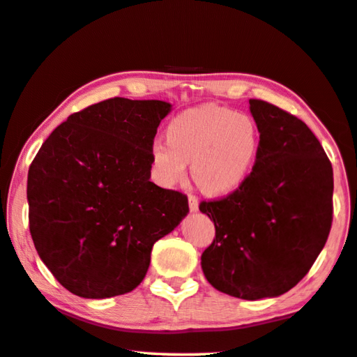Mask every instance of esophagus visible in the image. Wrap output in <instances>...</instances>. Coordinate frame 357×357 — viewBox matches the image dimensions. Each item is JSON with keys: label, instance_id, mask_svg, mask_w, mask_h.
I'll return each mask as SVG.
<instances>
[{"label": "esophagus", "instance_id": "34e87169", "mask_svg": "<svg viewBox=\"0 0 357 357\" xmlns=\"http://www.w3.org/2000/svg\"><path fill=\"white\" fill-rule=\"evenodd\" d=\"M189 209L192 213L199 211V200H197L194 195H189Z\"/></svg>", "mask_w": 357, "mask_h": 357}]
</instances>
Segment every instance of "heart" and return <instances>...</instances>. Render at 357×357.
Segmentation results:
<instances>
[{
	"instance_id": "1",
	"label": "heart",
	"mask_w": 357,
	"mask_h": 357,
	"mask_svg": "<svg viewBox=\"0 0 357 357\" xmlns=\"http://www.w3.org/2000/svg\"><path fill=\"white\" fill-rule=\"evenodd\" d=\"M155 139L149 157L152 176L163 188L183 183L192 162V178L208 195H229L250 178L262 148V135L251 116L230 107L200 105L181 112Z\"/></svg>"
}]
</instances>
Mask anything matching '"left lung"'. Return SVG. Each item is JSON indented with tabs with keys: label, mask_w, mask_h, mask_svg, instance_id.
<instances>
[{
	"label": "left lung",
	"mask_w": 357,
	"mask_h": 357,
	"mask_svg": "<svg viewBox=\"0 0 357 357\" xmlns=\"http://www.w3.org/2000/svg\"><path fill=\"white\" fill-rule=\"evenodd\" d=\"M262 148L234 194L202 202L216 238L202 254L214 289L245 301L278 297L308 273L332 225L333 172L318 138L301 119L250 100Z\"/></svg>",
	"instance_id": "obj_1"
}]
</instances>
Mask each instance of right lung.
Masks as SVG:
<instances>
[{
    "instance_id": "obj_1",
    "label": "right lung",
    "mask_w": 357,
    "mask_h": 357,
    "mask_svg": "<svg viewBox=\"0 0 357 357\" xmlns=\"http://www.w3.org/2000/svg\"><path fill=\"white\" fill-rule=\"evenodd\" d=\"M172 111L162 100L109 98L60 123L28 169L30 234L75 296L133 291L152 246L189 213L188 197L151 183L149 151Z\"/></svg>"
}]
</instances>
